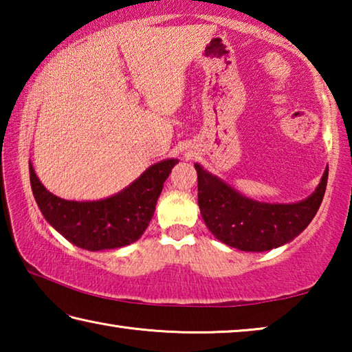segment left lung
Here are the masks:
<instances>
[{
    "mask_svg": "<svg viewBox=\"0 0 352 352\" xmlns=\"http://www.w3.org/2000/svg\"><path fill=\"white\" fill-rule=\"evenodd\" d=\"M199 206L216 239L242 252H267L294 241L307 228L323 201L327 168L307 199L295 204H267L247 197L222 178L195 163Z\"/></svg>",
    "mask_w": 352,
    "mask_h": 352,
    "instance_id": "obj_1",
    "label": "left lung"
}]
</instances>
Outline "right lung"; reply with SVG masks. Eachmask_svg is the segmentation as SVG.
<instances>
[{
  "mask_svg": "<svg viewBox=\"0 0 352 352\" xmlns=\"http://www.w3.org/2000/svg\"><path fill=\"white\" fill-rule=\"evenodd\" d=\"M177 158L158 162L129 186L100 200H65L50 192L29 163L31 188L43 217L76 247L100 252L130 245L148 226L157 200Z\"/></svg>",
  "mask_w": 352,
  "mask_h": 352,
  "instance_id": "right-lung-1",
  "label": "right lung"
}]
</instances>
